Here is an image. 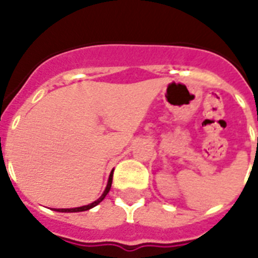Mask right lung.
I'll return each mask as SVG.
<instances>
[{
    "mask_svg": "<svg viewBox=\"0 0 258 258\" xmlns=\"http://www.w3.org/2000/svg\"><path fill=\"white\" fill-rule=\"evenodd\" d=\"M112 174H113V170L111 171V174H109V178H108V182H107V186H105V190L103 191V194H101L99 198H97L96 201H93L92 204L89 205H84V206H80V208H72V209H53L54 212H60V213H78V212H86V210H89V209L95 208L96 205H99L101 202V201L104 200L105 196L108 194L109 188H111V184H112Z\"/></svg>",
    "mask_w": 258,
    "mask_h": 258,
    "instance_id": "1",
    "label": "right lung"
}]
</instances>
